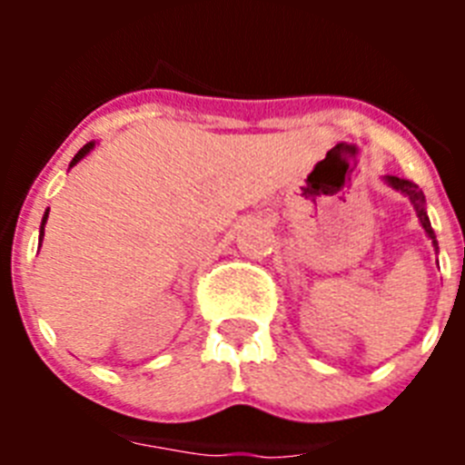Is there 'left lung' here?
Wrapping results in <instances>:
<instances>
[{"mask_svg":"<svg viewBox=\"0 0 465 465\" xmlns=\"http://www.w3.org/2000/svg\"><path fill=\"white\" fill-rule=\"evenodd\" d=\"M384 182L389 183V186H391L393 191L402 193V195L408 197L410 203H412V207L417 209L419 223H421L424 232H426V235H429V240L433 242L435 252H438V240H435V232H433V228H430V221H429V213H426V197H424V193L419 191L417 183L408 182V179H401V176H384Z\"/></svg>","mask_w":465,"mask_h":465,"instance_id":"1","label":"left lung"}]
</instances>
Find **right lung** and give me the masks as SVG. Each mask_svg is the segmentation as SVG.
<instances>
[{
    "mask_svg": "<svg viewBox=\"0 0 465 465\" xmlns=\"http://www.w3.org/2000/svg\"><path fill=\"white\" fill-rule=\"evenodd\" d=\"M93 149H94V142H88V143H85L84 149H81L79 153L74 155V160H72V163H69V167H74V165H76V163H79V160H84L85 155H88L90 151H93ZM46 221H48V209H46V213H44V219H41V228H39V246H41V240H44V225H46Z\"/></svg>",
    "mask_w": 465,
    "mask_h": 465,
    "instance_id": "right-lung-1",
    "label": "right lung"
}]
</instances>
